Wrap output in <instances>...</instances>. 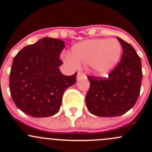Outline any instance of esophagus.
<instances>
[{
  "instance_id": "obj_1",
  "label": "esophagus",
  "mask_w": 152,
  "mask_h": 152,
  "mask_svg": "<svg viewBox=\"0 0 152 152\" xmlns=\"http://www.w3.org/2000/svg\"><path fill=\"white\" fill-rule=\"evenodd\" d=\"M83 76L85 77V75H84L83 72H82V71H79V72H78V73H77V77H76V78H77V80L79 81V79H82V78L83 77Z\"/></svg>"
}]
</instances>
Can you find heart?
<instances>
[{"label":"heart","mask_w":152,"mask_h":152,"mask_svg":"<svg viewBox=\"0 0 152 152\" xmlns=\"http://www.w3.org/2000/svg\"><path fill=\"white\" fill-rule=\"evenodd\" d=\"M121 52V45L118 39H92L73 45L70 55H66L65 59L73 64L90 65L95 75L104 76L118 65Z\"/></svg>","instance_id":"obj_1"}]
</instances>
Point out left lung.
I'll return each mask as SVG.
<instances>
[{"mask_svg": "<svg viewBox=\"0 0 152 152\" xmlns=\"http://www.w3.org/2000/svg\"><path fill=\"white\" fill-rule=\"evenodd\" d=\"M123 48L121 59L107 79L87 76L90 87L85 102L90 113L116 117L131 110L140 94L142 77L141 59L130 44L117 37Z\"/></svg>", "mask_w": 152, "mask_h": 152, "instance_id": "obj_1", "label": "left lung"}]
</instances>
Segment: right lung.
Instances as JSON below:
<instances>
[{
	"label": "right lung",
	"mask_w": 152,
	"mask_h": 152,
	"mask_svg": "<svg viewBox=\"0 0 152 152\" xmlns=\"http://www.w3.org/2000/svg\"><path fill=\"white\" fill-rule=\"evenodd\" d=\"M65 42L44 37L22 48L15 56L10 75V89L18 108L34 118L57 113L67 87L76 82V74L65 76L59 67Z\"/></svg>",
	"instance_id": "add662e5"
}]
</instances>
